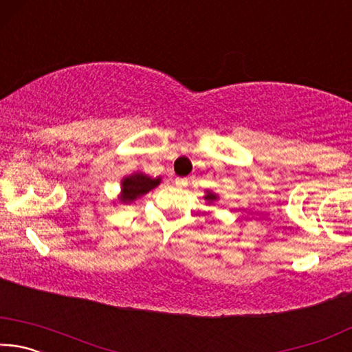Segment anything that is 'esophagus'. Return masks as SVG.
<instances>
[{"label": "esophagus", "instance_id": "34e87169", "mask_svg": "<svg viewBox=\"0 0 352 352\" xmlns=\"http://www.w3.org/2000/svg\"><path fill=\"white\" fill-rule=\"evenodd\" d=\"M175 184L178 188H186L188 186V178H175Z\"/></svg>", "mask_w": 352, "mask_h": 352}]
</instances>
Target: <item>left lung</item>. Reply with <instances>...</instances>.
<instances>
[{"label":"left lung","instance_id":"1","mask_svg":"<svg viewBox=\"0 0 352 352\" xmlns=\"http://www.w3.org/2000/svg\"><path fill=\"white\" fill-rule=\"evenodd\" d=\"M204 199L208 201V204H212V201H216L219 199V195L211 192V190H206V195H205Z\"/></svg>","mask_w":352,"mask_h":352}]
</instances>
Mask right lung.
Masks as SVG:
<instances>
[{
  "label": "right lung",
  "mask_w": 352,
  "mask_h": 352,
  "mask_svg": "<svg viewBox=\"0 0 352 352\" xmlns=\"http://www.w3.org/2000/svg\"><path fill=\"white\" fill-rule=\"evenodd\" d=\"M162 183V177L152 178L142 172H135V174L122 178L121 182V195H119V200L122 204H132L133 200L140 199L141 195L147 194L148 190L157 188L158 184Z\"/></svg>",
  "instance_id": "right-lung-1"
}]
</instances>
